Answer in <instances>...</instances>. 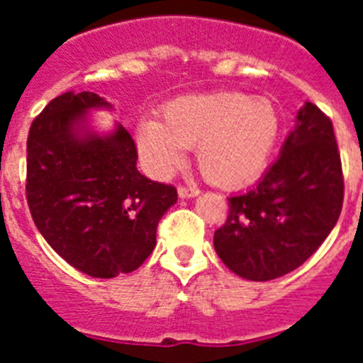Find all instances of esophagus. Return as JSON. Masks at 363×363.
I'll return each instance as SVG.
<instances>
[{
  "mask_svg": "<svg viewBox=\"0 0 363 363\" xmlns=\"http://www.w3.org/2000/svg\"><path fill=\"white\" fill-rule=\"evenodd\" d=\"M200 194V189L194 187V185H191V187H178V196L182 198V200H187V198H194Z\"/></svg>",
  "mask_w": 363,
  "mask_h": 363,
  "instance_id": "34e87169",
  "label": "esophagus"
}]
</instances>
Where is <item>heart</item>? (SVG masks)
<instances>
[{
    "instance_id": "obj_1",
    "label": "heart",
    "mask_w": 363,
    "mask_h": 363,
    "mask_svg": "<svg viewBox=\"0 0 363 363\" xmlns=\"http://www.w3.org/2000/svg\"><path fill=\"white\" fill-rule=\"evenodd\" d=\"M160 116L136 129L138 150L150 171H174L196 147L201 174L221 187L245 185L264 171L280 133L271 99L234 91L179 96Z\"/></svg>"
}]
</instances>
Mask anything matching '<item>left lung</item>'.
<instances>
[{
  "label": "left lung",
  "mask_w": 363,
  "mask_h": 363,
  "mask_svg": "<svg viewBox=\"0 0 363 363\" xmlns=\"http://www.w3.org/2000/svg\"><path fill=\"white\" fill-rule=\"evenodd\" d=\"M344 203V176L331 120L306 101L280 156L252 189L229 198L214 249L238 277L280 278L329 236Z\"/></svg>",
  "instance_id": "8db88e82"
}]
</instances>
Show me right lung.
<instances>
[{
    "instance_id": "obj_1",
    "label": "right lung",
    "mask_w": 363,
    "mask_h": 363,
    "mask_svg": "<svg viewBox=\"0 0 363 363\" xmlns=\"http://www.w3.org/2000/svg\"><path fill=\"white\" fill-rule=\"evenodd\" d=\"M99 108L112 105L94 92L70 91L32 121L27 200L38 230L65 262L92 278H114L152 252L156 227L178 192L138 171L125 127H92L91 112Z\"/></svg>"
}]
</instances>
